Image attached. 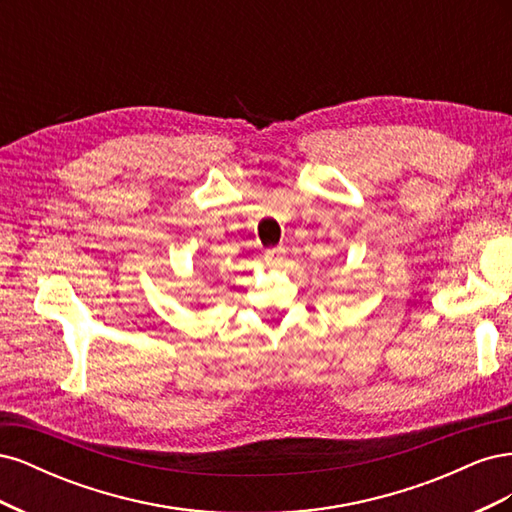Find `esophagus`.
Segmentation results:
<instances>
[{"mask_svg": "<svg viewBox=\"0 0 512 512\" xmlns=\"http://www.w3.org/2000/svg\"><path fill=\"white\" fill-rule=\"evenodd\" d=\"M286 258V247H271V250L265 252V262L269 267H280Z\"/></svg>", "mask_w": 512, "mask_h": 512, "instance_id": "esophagus-1", "label": "esophagus"}]
</instances>
